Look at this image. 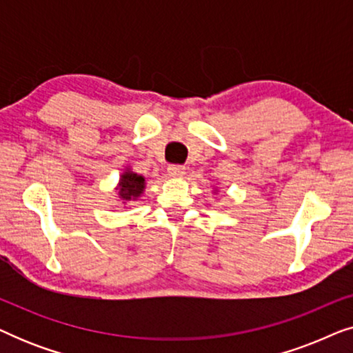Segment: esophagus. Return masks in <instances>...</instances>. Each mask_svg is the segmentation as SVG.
<instances>
[{
	"mask_svg": "<svg viewBox=\"0 0 353 353\" xmlns=\"http://www.w3.org/2000/svg\"><path fill=\"white\" fill-rule=\"evenodd\" d=\"M167 172H168V175H170L172 178H180V176L185 175L186 168L183 167V165H178V163H172V165H168Z\"/></svg>",
	"mask_w": 353,
	"mask_h": 353,
	"instance_id": "esophagus-1",
	"label": "esophagus"
}]
</instances>
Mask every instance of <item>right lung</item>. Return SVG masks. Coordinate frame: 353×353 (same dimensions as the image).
<instances>
[{
	"mask_svg": "<svg viewBox=\"0 0 353 353\" xmlns=\"http://www.w3.org/2000/svg\"><path fill=\"white\" fill-rule=\"evenodd\" d=\"M144 190V178L141 175H137L132 170H127L120 176L119 183V196L123 201H134L139 197Z\"/></svg>",
	"mask_w": 353,
	"mask_h": 353,
	"instance_id": "add662e5",
	"label": "right lung"
}]
</instances>
